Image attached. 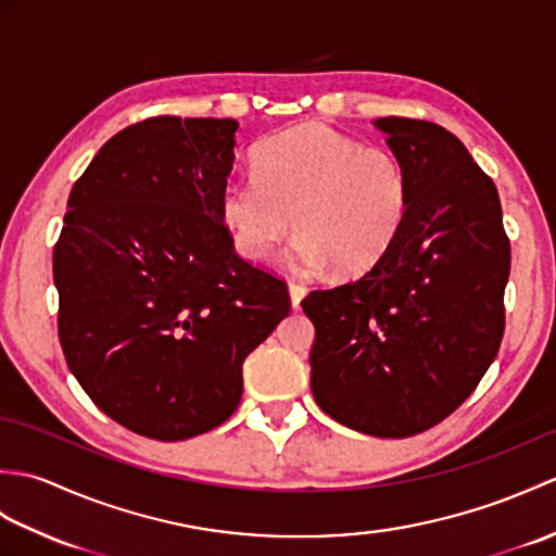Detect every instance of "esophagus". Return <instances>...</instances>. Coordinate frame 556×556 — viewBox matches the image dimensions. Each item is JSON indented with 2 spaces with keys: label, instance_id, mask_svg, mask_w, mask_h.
I'll list each match as a JSON object with an SVG mask.
<instances>
[{
  "label": "esophagus",
  "instance_id": "1",
  "mask_svg": "<svg viewBox=\"0 0 556 556\" xmlns=\"http://www.w3.org/2000/svg\"><path fill=\"white\" fill-rule=\"evenodd\" d=\"M305 293H308V289H305L303 285H296V281H291V285H289V296H291L293 308H299L301 301L305 299Z\"/></svg>",
  "mask_w": 556,
  "mask_h": 556
}]
</instances>
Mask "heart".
Segmentation results:
<instances>
[{
  "label": "heart",
  "instance_id": "obj_1",
  "mask_svg": "<svg viewBox=\"0 0 556 556\" xmlns=\"http://www.w3.org/2000/svg\"><path fill=\"white\" fill-rule=\"evenodd\" d=\"M253 172L222 188L219 212L233 243L267 257L291 231L287 255L299 271L356 277L394 245L410 205L406 167L384 148H365L325 124H301L255 148Z\"/></svg>",
  "mask_w": 556,
  "mask_h": 556
}]
</instances>
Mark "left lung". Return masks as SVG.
I'll return each mask as SVG.
<instances>
[{
	"label": "left lung",
	"instance_id": "8db88e82",
	"mask_svg": "<svg viewBox=\"0 0 556 556\" xmlns=\"http://www.w3.org/2000/svg\"><path fill=\"white\" fill-rule=\"evenodd\" d=\"M406 167L410 205L368 275L301 301L315 325L311 389L372 437L432 428L473 394L504 334L511 248L497 186L446 128L372 122Z\"/></svg>",
	"mask_w": 556,
	"mask_h": 556
}]
</instances>
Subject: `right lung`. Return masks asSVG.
Instances as JSON below:
<instances>
[{
    "label": "right lung",
    "mask_w": 556,
    "mask_h": 556,
    "mask_svg": "<svg viewBox=\"0 0 556 556\" xmlns=\"http://www.w3.org/2000/svg\"><path fill=\"white\" fill-rule=\"evenodd\" d=\"M239 122L155 116L110 138L71 188L54 245L59 341L78 384L131 432L217 428L243 361L291 311L236 255L219 212Z\"/></svg>",
    "instance_id": "right-lung-1"
}]
</instances>
